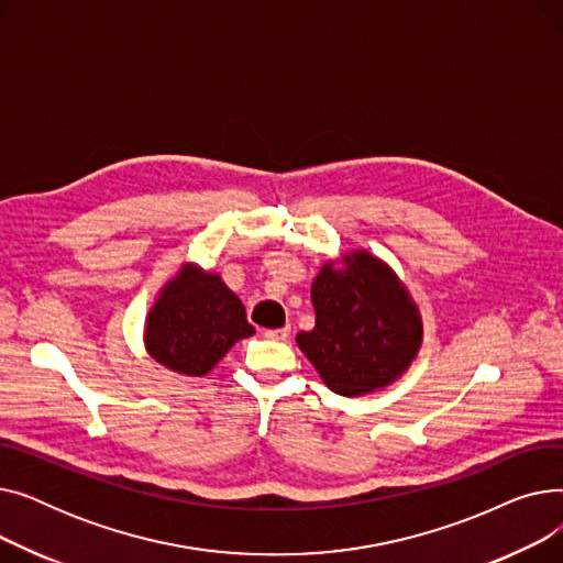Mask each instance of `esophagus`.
Returning <instances> with one entry per match:
<instances>
[{
    "instance_id": "34e87169",
    "label": "esophagus",
    "mask_w": 563,
    "mask_h": 563,
    "mask_svg": "<svg viewBox=\"0 0 563 563\" xmlns=\"http://www.w3.org/2000/svg\"><path fill=\"white\" fill-rule=\"evenodd\" d=\"M289 333H291V329H289V327H283V329H269V331H264V335H266V338H269V340H278V342L287 340V338H289Z\"/></svg>"
}]
</instances>
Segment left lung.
Listing matches in <instances>:
<instances>
[{"instance_id":"8db88e82","label":"left lung","mask_w":563,"mask_h":563,"mask_svg":"<svg viewBox=\"0 0 563 563\" xmlns=\"http://www.w3.org/2000/svg\"><path fill=\"white\" fill-rule=\"evenodd\" d=\"M310 299L314 329L301 331L297 344L329 390L342 397L380 393L418 358L420 308L393 266L367 249L323 262Z\"/></svg>"}]
</instances>
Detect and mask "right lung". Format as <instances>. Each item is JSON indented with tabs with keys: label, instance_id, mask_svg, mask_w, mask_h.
<instances>
[{
	"label": "right lung",
	"instance_id": "obj_1",
	"mask_svg": "<svg viewBox=\"0 0 563 563\" xmlns=\"http://www.w3.org/2000/svg\"><path fill=\"white\" fill-rule=\"evenodd\" d=\"M253 333L242 299L221 274L183 262L147 310L143 346L162 367L202 378L236 342Z\"/></svg>",
	"mask_w": 563,
	"mask_h": 563
}]
</instances>
